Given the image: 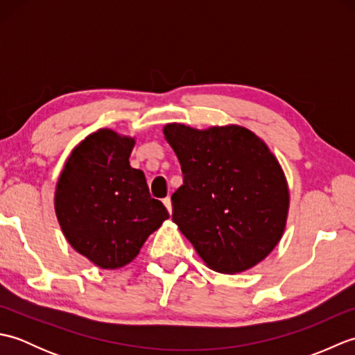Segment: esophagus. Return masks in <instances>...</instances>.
Here are the masks:
<instances>
[{"mask_svg": "<svg viewBox=\"0 0 355 355\" xmlns=\"http://www.w3.org/2000/svg\"><path fill=\"white\" fill-rule=\"evenodd\" d=\"M163 205L166 206V209H168V212L172 214V201H171V197H166L163 200Z\"/></svg>", "mask_w": 355, "mask_h": 355, "instance_id": "obj_1", "label": "esophagus"}]
</instances>
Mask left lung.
Returning <instances> with one entry per match:
<instances>
[{"label":"left lung","mask_w":355,"mask_h":355,"mask_svg":"<svg viewBox=\"0 0 355 355\" xmlns=\"http://www.w3.org/2000/svg\"><path fill=\"white\" fill-rule=\"evenodd\" d=\"M164 137L182 164L172 221L220 273L252 268L281 239L288 187L266 143L241 126L205 131L171 123Z\"/></svg>","instance_id":"8db88e82"}]
</instances>
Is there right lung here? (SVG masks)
I'll list each match as a JSON object with an SVG mask.
<instances>
[{"label":"right lung","instance_id":"add662e5","mask_svg":"<svg viewBox=\"0 0 355 355\" xmlns=\"http://www.w3.org/2000/svg\"><path fill=\"white\" fill-rule=\"evenodd\" d=\"M134 139L101 130L74 148L59 177L55 209L67 241L101 268L131 262L169 218L130 164Z\"/></svg>","mask_w":355,"mask_h":355}]
</instances>
